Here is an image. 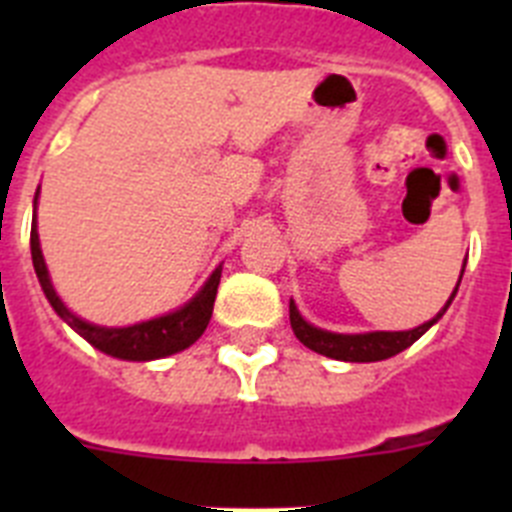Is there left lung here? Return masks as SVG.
Wrapping results in <instances>:
<instances>
[{"label":"left lung","mask_w":512,"mask_h":512,"mask_svg":"<svg viewBox=\"0 0 512 512\" xmlns=\"http://www.w3.org/2000/svg\"><path fill=\"white\" fill-rule=\"evenodd\" d=\"M467 266V261H464ZM464 266H461V277H464ZM459 277V282H461ZM459 282H456L454 292L446 300V305L438 310L436 318H431L428 323L418 325L413 330H369V333H333V330H323L318 325L307 323L305 318L297 310L295 300H289V323H292V330L295 336L300 338V343H305L307 348H312L315 354H323L328 359L336 361H359V364H369V361H384L390 356L400 354L408 346H413L425 330L436 325L438 320L443 318V312L449 310L451 300L459 292Z\"/></svg>","instance_id":"1"}]
</instances>
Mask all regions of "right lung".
I'll use <instances>...</instances> for the list:
<instances>
[{"instance_id":"obj_1","label":"right lung","mask_w":512,"mask_h":512,"mask_svg":"<svg viewBox=\"0 0 512 512\" xmlns=\"http://www.w3.org/2000/svg\"><path fill=\"white\" fill-rule=\"evenodd\" d=\"M38 192H35L33 205L38 207ZM30 253H33V266L38 274V282L43 287L45 300L51 302L58 318L63 323L74 328L84 341L92 343L99 348L102 354L115 356L122 361H153V359H166L171 354H179L184 348L192 346L197 338L205 333L207 323L212 318V305H215L217 284H220V274H223V264L215 266L207 282L202 284L200 292L182 307L158 315V318L143 320L135 325H122V328H107V325H94L89 320L79 318L76 312L63 305L58 297L56 287L51 282L48 266H45L43 251H40V235H38V215H33V228H30Z\"/></svg>"}]
</instances>
